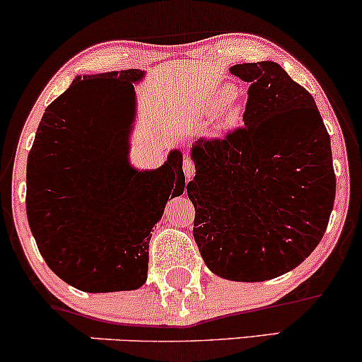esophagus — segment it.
Wrapping results in <instances>:
<instances>
[{
	"instance_id": "1",
	"label": "esophagus",
	"mask_w": 362,
	"mask_h": 362,
	"mask_svg": "<svg viewBox=\"0 0 362 362\" xmlns=\"http://www.w3.org/2000/svg\"><path fill=\"white\" fill-rule=\"evenodd\" d=\"M182 171H185V176L186 180H191V177L194 176L196 173V166H194V160L191 158H185L182 159Z\"/></svg>"
}]
</instances>
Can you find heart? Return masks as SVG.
I'll use <instances>...</instances> for the list:
<instances>
[{
  "label": "heart",
  "instance_id": "heart-1",
  "mask_svg": "<svg viewBox=\"0 0 362 362\" xmlns=\"http://www.w3.org/2000/svg\"><path fill=\"white\" fill-rule=\"evenodd\" d=\"M235 97H236V88L231 86L220 87L218 90L206 93V95L202 97V99L196 102L193 107L194 120L199 124L211 122V120L219 117L222 110H225V107L230 105L231 102L235 100ZM221 115L220 129H228L238 122L240 110L238 107H230V109L226 110V112Z\"/></svg>",
  "mask_w": 362,
  "mask_h": 362
}]
</instances>
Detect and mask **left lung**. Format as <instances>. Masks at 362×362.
Segmentation results:
<instances>
[{
	"label": "left lung",
	"instance_id": "left-lung-1",
	"mask_svg": "<svg viewBox=\"0 0 362 362\" xmlns=\"http://www.w3.org/2000/svg\"><path fill=\"white\" fill-rule=\"evenodd\" d=\"M230 72L250 83L245 126L196 141L186 191L208 269L262 282L296 269L322 240L336 199L331 137L310 93L279 64Z\"/></svg>",
	"mask_w": 362,
	"mask_h": 362
}]
</instances>
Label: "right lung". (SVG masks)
Wrapping results in <instances>:
<instances>
[{
    "label": "right lung",
    "mask_w": 362,
    "mask_h": 362,
    "mask_svg": "<svg viewBox=\"0 0 362 362\" xmlns=\"http://www.w3.org/2000/svg\"><path fill=\"white\" fill-rule=\"evenodd\" d=\"M137 69L77 77L45 110L26 163V215L43 260L83 292L144 285L153 226L169 196L185 191L182 156L173 151L154 171L129 166ZM124 93L120 123L110 98ZM116 154L107 180L105 169ZM111 191L100 194L103 181Z\"/></svg>",
    "instance_id": "1"
}]
</instances>
